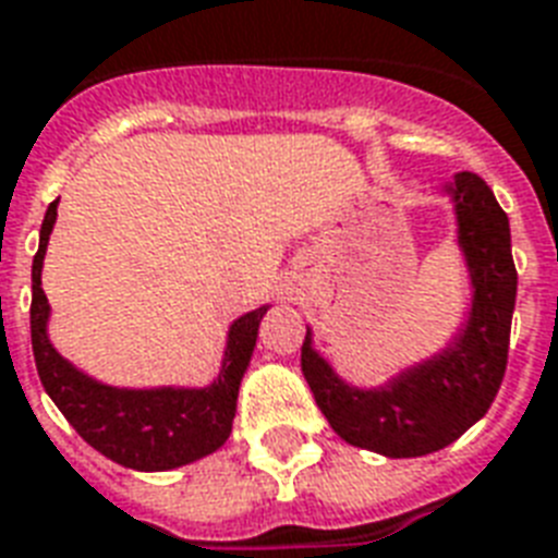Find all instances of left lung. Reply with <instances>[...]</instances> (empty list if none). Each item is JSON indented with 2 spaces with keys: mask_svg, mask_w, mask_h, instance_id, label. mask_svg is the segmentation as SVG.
Here are the masks:
<instances>
[{
  "mask_svg": "<svg viewBox=\"0 0 558 558\" xmlns=\"http://www.w3.org/2000/svg\"><path fill=\"white\" fill-rule=\"evenodd\" d=\"M442 193L454 214L469 278V306L432 356L399 367L381 385H353L315 350L306 327L301 371L341 440L385 458H423L454 442L489 411L501 388L515 310L510 219L475 173H454Z\"/></svg>",
  "mask_w": 558,
  "mask_h": 558,
  "instance_id": "left-lung-1",
  "label": "left lung"
}]
</instances>
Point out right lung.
Wrapping results in <instances>:
<instances>
[{
    "label": "right lung",
    "instance_id": "1",
    "mask_svg": "<svg viewBox=\"0 0 558 558\" xmlns=\"http://www.w3.org/2000/svg\"><path fill=\"white\" fill-rule=\"evenodd\" d=\"M57 202L48 205L31 266V344L46 393L92 449L135 472H168L214 454L231 434L240 381L257 348V330L269 304L240 315L228 327L217 376L202 388H121L95 379L48 339L51 304L43 292V260L57 222Z\"/></svg>",
    "mask_w": 558,
    "mask_h": 558
}]
</instances>
